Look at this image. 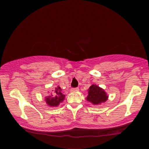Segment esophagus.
Returning a JSON list of instances; mask_svg holds the SVG:
<instances>
[{
    "mask_svg": "<svg viewBox=\"0 0 149 149\" xmlns=\"http://www.w3.org/2000/svg\"><path fill=\"white\" fill-rule=\"evenodd\" d=\"M79 90V88H71V92H77Z\"/></svg>",
    "mask_w": 149,
    "mask_h": 149,
    "instance_id": "1",
    "label": "esophagus"
}]
</instances>
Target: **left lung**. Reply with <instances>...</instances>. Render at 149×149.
<instances>
[{"label":"left lung","instance_id":"1","mask_svg":"<svg viewBox=\"0 0 149 149\" xmlns=\"http://www.w3.org/2000/svg\"><path fill=\"white\" fill-rule=\"evenodd\" d=\"M108 96L103 89L96 85H92L89 88L87 100L93 104H100L107 100Z\"/></svg>","mask_w":149,"mask_h":149}]
</instances>
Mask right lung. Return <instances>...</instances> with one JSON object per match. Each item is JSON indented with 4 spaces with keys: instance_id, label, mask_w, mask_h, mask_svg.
Wrapping results in <instances>:
<instances>
[{
    "instance_id": "obj_1",
    "label": "right lung",
    "mask_w": 149,
    "mask_h": 149,
    "mask_svg": "<svg viewBox=\"0 0 149 149\" xmlns=\"http://www.w3.org/2000/svg\"><path fill=\"white\" fill-rule=\"evenodd\" d=\"M64 97L65 95H62L60 88L58 87L57 88L55 89L52 95L46 97L45 101L47 104L50 107H57L59 103L62 102V101L64 100Z\"/></svg>"
}]
</instances>
